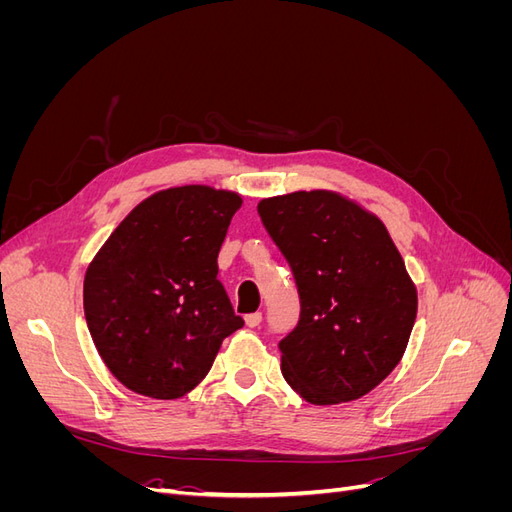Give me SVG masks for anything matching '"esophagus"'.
Returning a JSON list of instances; mask_svg holds the SVG:
<instances>
[{"label": "esophagus", "mask_w": 512, "mask_h": 512, "mask_svg": "<svg viewBox=\"0 0 512 512\" xmlns=\"http://www.w3.org/2000/svg\"><path fill=\"white\" fill-rule=\"evenodd\" d=\"M260 322H262V314H260V312H254V314H250V316H245V324H247V327H250V329H256Z\"/></svg>", "instance_id": "1"}]
</instances>
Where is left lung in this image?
Instances as JSON below:
<instances>
[{"label": "left lung", "instance_id": "8db88e82", "mask_svg": "<svg viewBox=\"0 0 512 512\" xmlns=\"http://www.w3.org/2000/svg\"><path fill=\"white\" fill-rule=\"evenodd\" d=\"M258 215L301 301L297 327L277 346L286 382L316 406L376 389L416 320V288L384 224L322 190L265 198Z\"/></svg>", "mask_w": 512, "mask_h": 512}]
</instances>
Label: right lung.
Instances as JSON below:
<instances>
[{
  "label": "right lung",
  "instance_id": "add662e5",
  "mask_svg": "<svg viewBox=\"0 0 512 512\" xmlns=\"http://www.w3.org/2000/svg\"><path fill=\"white\" fill-rule=\"evenodd\" d=\"M241 196L185 185L149 196L91 262L83 305L91 339L130 391L177 399L203 380L243 327L218 280Z\"/></svg>",
  "mask_w": 512,
  "mask_h": 512
}]
</instances>
